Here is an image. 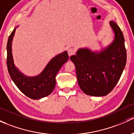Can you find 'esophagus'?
Here are the masks:
<instances>
[{
    "mask_svg": "<svg viewBox=\"0 0 134 134\" xmlns=\"http://www.w3.org/2000/svg\"><path fill=\"white\" fill-rule=\"evenodd\" d=\"M67 52H68V54L69 56H71L74 54V50L72 48H69L67 49Z\"/></svg>",
    "mask_w": 134,
    "mask_h": 134,
    "instance_id": "1",
    "label": "esophagus"
}]
</instances>
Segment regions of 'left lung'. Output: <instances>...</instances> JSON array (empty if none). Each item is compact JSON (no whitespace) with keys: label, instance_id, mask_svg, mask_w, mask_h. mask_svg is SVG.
<instances>
[{"label":"left lung","instance_id":"left-lung-1","mask_svg":"<svg viewBox=\"0 0 134 134\" xmlns=\"http://www.w3.org/2000/svg\"><path fill=\"white\" fill-rule=\"evenodd\" d=\"M113 41L100 50L84 47L77 50L70 59L76 67L80 88L92 96H104L113 90L126 65L125 38L119 27L110 21Z\"/></svg>","mask_w":134,"mask_h":134}]
</instances>
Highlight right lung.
I'll use <instances>...</instances> for the list:
<instances>
[{"label":"right lung","mask_w":134,"mask_h":134,"mask_svg":"<svg viewBox=\"0 0 134 134\" xmlns=\"http://www.w3.org/2000/svg\"><path fill=\"white\" fill-rule=\"evenodd\" d=\"M18 27V26H17ZM16 27L8 38L7 43V66L11 80L19 89L28 98L39 99L51 94L56 85V76L62 66L69 60L67 51L53 57L39 74L28 76L22 73L14 63L12 41Z\"/></svg>","instance_id":"obj_1"}]
</instances>
